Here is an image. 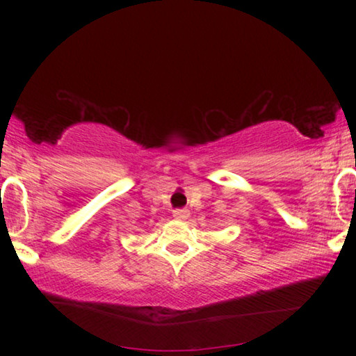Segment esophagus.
<instances>
[{
  "instance_id": "obj_1",
  "label": "esophagus",
  "mask_w": 356,
  "mask_h": 356,
  "mask_svg": "<svg viewBox=\"0 0 356 356\" xmlns=\"http://www.w3.org/2000/svg\"><path fill=\"white\" fill-rule=\"evenodd\" d=\"M188 215H190V210L188 209H177V210H174V212H172L174 218L179 220V221L186 220V218H188Z\"/></svg>"
}]
</instances>
